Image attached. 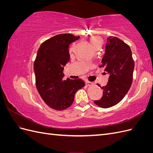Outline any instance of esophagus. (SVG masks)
I'll list each match as a JSON object with an SVG mask.
<instances>
[{
    "label": "esophagus",
    "mask_w": 153,
    "mask_h": 153,
    "mask_svg": "<svg viewBox=\"0 0 153 153\" xmlns=\"http://www.w3.org/2000/svg\"><path fill=\"white\" fill-rule=\"evenodd\" d=\"M85 84H86V85H87V86H90V85H92V83L91 82H89V81H86Z\"/></svg>",
    "instance_id": "1"
}]
</instances>
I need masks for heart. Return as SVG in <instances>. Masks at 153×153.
Returning a JSON list of instances; mask_svg holds the SVG:
<instances>
[{
  "label": "heart",
  "instance_id": "b5f03b06",
  "mask_svg": "<svg viewBox=\"0 0 153 153\" xmlns=\"http://www.w3.org/2000/svg\"><path fill=\"white\" fill-rule=\"evenodd\" d=\"M90 43L94 48L100 47L102 45V39L98 36H92L90 38Z\"/></svg>",
  "mask_w": 153,
  "mask_h": 153
}]
</instances>
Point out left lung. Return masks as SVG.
<instances>
[{"label": "left lung", "mask_w": 153, "mask_h": 153, "mask_svg": "<svg viewBox=\"0 0 153 153\" xmlns=\"http://www.w3.org/2000/svg\"><path fill=\"white\" fill-rule=\"evenodd\" d=\"M101 62L100 68H104L109 75L108 82L105 86L98 84L103 90V96L94 103L107 108L117 105L127 94L132 84L135 62L129 45L112 36L107 38Z\"/></svg>", "instance_id": "1"}]
</instances>
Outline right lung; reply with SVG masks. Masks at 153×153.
<instances>
[{"label":"right lung","mask_w":153,"mask_h":153,"mask_svg":"<svg viewBox=\"0 0 153 153\" xmlns=\"http://www.w3.org/2000/svg\"><path fill=\"white\" fill-rule=\"evenodd\" d=\"M80 38L71 34L55 36L41 45L34 63L36 86L50 108L62 110L70 106L76 92L85 86L82 79L63 80L64 66L69 62V46Z\"/></svg>","instance_id":"right-lung-1"}]
</instances>
